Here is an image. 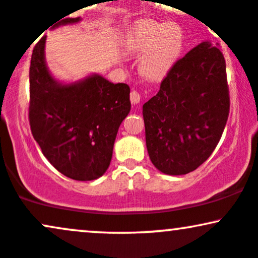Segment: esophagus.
Segmentation results:
<instances>
[{
  "label": "esophagus",
  "instance_id": "esophagus-1",
  "mask_svg": "<svg viewBox=\"0 0 258 258\" xmlns=\"http://www.w3.org/2000/svg\"><path fill=\"white\" fill-rule=\"evenodd\" d=\"M130 99H131L132 104H138V103L141 102V94H139L137 91L133 90L131 93H130Z\"/></svg>",
  "mask_w": 258,
  "mask_h": 258
}]
</instances>
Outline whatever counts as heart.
Listing matches in <instances>:
<instances>
[{
    "label": "heart",
    "instance_id": "obj_1",
    "mask_svg": "<svg viewBox=\"0 0 258 258\" xmlns=\"http://www.w3.org/2000/svg\"><path fill=\"white\" fill-rule=\"evenodd\" d=\"M126 47L131 53H143L139 72L144 78L160 80L182 52L183 32L176 24L143 20L130 34Z\"/></svg>",
    "mask_w": 258,
    "mask_h": 258
}]
</instances>
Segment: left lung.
I'll list each match as a JSON object with an SVG mask.
<instances>
[{"mask_svg":"<svg viewBox=\"0 0 258 258\" xmlns=\"http://www.w3.org/2000/svg\"><path fill=\"white\" fill-rule=\"evenodd\" d=\"M229 115L226 60L204 41L177 60L143 105L153 165L171 176L197 170L215 150Z\"/></svg>","mask_w":258,"mask_h":258,"instance_id":"8db88e82","label":"left lung"}]
</instances>
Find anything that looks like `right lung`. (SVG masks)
<instances>
[{"label": "right lung", "instance_id": "add662e5", "mask_svg": "<svg viewBox=\"0 0 258 258\" xmlns=\"http://www.w3.org/2000/svg\"><path fill=\"white\" fill-rule=\"evenodd\" d=\"M81 22L67 18L52 29ZM46 36L34 47L30 64L29 120L32 136L46 159L75 180H93L110 165L115 138L131 110L130 87L99 74L79 81H58L44 55Z\"/></svg>", "mask_w": 258, "mask_h": 258}]
</instances>
